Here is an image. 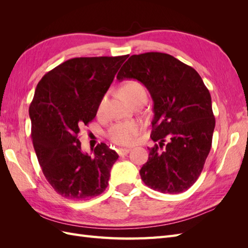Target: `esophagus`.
<instances>
[{
    "label": "esophagus",
    "mask_w": 248,
    "mask_h": 248,
    "mask_svg": "<svg viewBox=\"0 0 248 248\" xmlns=\"http://www.w3.org/2000/svg\"><path fill=\"white\" fill-rule=\"evenodd\" d=\"M117 152L119 155L121 156H124V155H127L129 152H130V149H125V148H119L117 150Z\"/></svg>",
    "instance_id": "obj_1"
}]
</instances>
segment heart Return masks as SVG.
<instances>
[{
  "instance_id": "heart-1",
  "label": "heart",
  "mask_w": 248,
  "mask_h": 248,
  "mask_svg": "<svg viewBox=\"0 0 248 248\" xmlns=\"http://www.w3.org/2000/svg\"><path fill=\"white\" fill-rule=\"evenodd\" d=\"M122 93L127 100L132 101L134 98L141 94H147L146 89L138 80H129L122 87ZM107 96L101 99L98 106V114H102L106 108ZM141 129V125L134 121H126L115 124L108 131V137L117 145L129 146L136 141L139 133Z\"/></svg>"
}]
</instances>
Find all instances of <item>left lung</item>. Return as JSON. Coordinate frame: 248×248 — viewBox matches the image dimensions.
<instances>
[{"label":"left lung","instance_id":"obj_1","mask_svg":"<svg viewBox=\"0 0 248 248\" xmlns=\"http://www.w3.org/2000/svg\"><path fill=\"white\" fill-rule=\"evenodd\" d=\"M137 79L153 100L149 158L140 175L150 188L181 193L194 184L212 145L215 118L211 95L192 67L162 52L133 55L117 79Z\"/></svg>","mask_w":248,"mask_h":248}]
</instances>
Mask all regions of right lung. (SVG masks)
I'll return each instance as SVG.
<instances>
[{"label":"right lung","mask_w":248,"mask_h":248,"mask_svg":"<svg viewBox=\"0 0 248 248\" xmlns=\"http://www.w3.org/2000/svg\"><path fill=\"white\" fill-rule=\"evenodd\" d=\"M128 58H74L47 72L37 85L29 108L32 140L43 175L57 193L72 201L101 194L119 155L101 142L94 155L81 151L78 133Z\"/></svg>","instance_id":"1"}]
</instances>
